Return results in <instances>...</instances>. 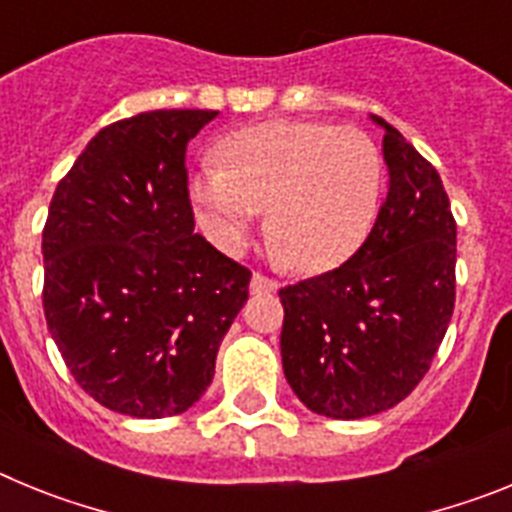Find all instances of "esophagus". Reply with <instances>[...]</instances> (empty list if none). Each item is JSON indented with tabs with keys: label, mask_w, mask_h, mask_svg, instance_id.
<instances>
[{
	"label": "esophagus",
	"mask_w": 512,
	"mask_h": 512,
	"mask_svg": "<svg viewBox=\"0 0 512 512\" xmlns=\"http://www.w3.org/2000/svg\"><path fill=\"white\" fill-rule=\"evenodd\" d=\"M279 289V282H274V279L264 277V274H253L251 277V295H261V292H277Z\"/></svg>",
	"instance_id": "esophagus-1"
}]
</instances>
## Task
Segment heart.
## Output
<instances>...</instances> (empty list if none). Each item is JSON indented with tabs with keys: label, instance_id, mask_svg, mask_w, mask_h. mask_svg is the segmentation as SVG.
Segmentation results:
<instances>
[{
	"label": "heart",
	"instance_id": "b5f03b06",
	"mask_svg": "<svg viewBox=\"0 0 512 512\" xmlns=\"http://www.w3.org/2000/svg\"><path fill=\"white\" fill-rule=\"evenodd\" d=\"M189 179V197L217 246L235 251L269 210L271 251L300 274L346 264L369 238L384 189L372 135L315 120H274L238 130Z\"/></svg>",
	"mask_w": 512,
	"mask_h": 512
}]
</instances>
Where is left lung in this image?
<instances>
[{
    "instance_id": "8db88e82",
    "label": "left lung",
    "mask_w": 512,
    "mask_h": 512,
    "mask_svg": "<svg viewBox=\"0 0 512 512\" xmlns=\"http://www.w3.org/2000/svg\"><path fill=\"white\" fill-rule=\"evenodd\" d=\"M390 192L364 246L338 269L279 289L282 366L312 413L359 420L418 387L456 300V220L441 176L390 122Z\"/></svg>"
}]
</instances>
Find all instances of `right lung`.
<instances>
[{"label":"right lung","instance_id":"right-lung-1","mask_svg":"<svg viewBox=\"0 0 512 512\" xmlns=\"http://www.w3.org/2000/svg\"><path fill=\"white\" fill-rule=\"evenodd\" d=\"M215 110H153L99 130L53 192L45 323L99 405L169 418L205 395L251 271L194 233L187 143Z\"/></svg>","mask_w":512,"mask_h":512}]
</instances>
